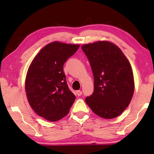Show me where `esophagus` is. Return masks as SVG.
<instances>
[{
  "instance_id": "1",
  "label": "esophagus",
  "mask_w": 154,
  "mask_h": 154,
  "mask_svg": "<svg viewBox=\"0 0 154 154\" xmlns=\"http://www.w3.org/2000/svg\"><path fill=\"white\" fill-rule=\"evenodd\" d=\"M76 94L78 96H80L82 94V92L81 90H77L76 91Z\"/></svg>"
}]
</instances>
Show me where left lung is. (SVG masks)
Wrapping results in <instances>:
<instances>
[{
  "label": "left lung",
  "mask_w": 154,
  "mask_h": 154,
  "mask_svg": "<svg viewBox=\"0 0 154 154\" xmlns=\"http://www.w3.org/2000/svg\"><path fill=\"white\" fill-rule=\"evenodd\" d=\"M94 76V92L85 102L94 113L105 119L119 116L130 104L134 94L132 69L118 46L98 41L82 47Z\"/></svg>",
  "instance_id": "obj_1"
}]
</instances>
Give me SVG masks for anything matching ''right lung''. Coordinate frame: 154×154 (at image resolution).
<instances>
[{"label": "right lung", "mask_w": 154, "mask_h": 154, "mask_svg": "<svg viewBox=\"0 0 154 154\" xmlns=\"http://www.w3.org/2000/svg\"><path fill=\"white\" fill-rule=\"evenodd\" d=\"M79 45L53 42L41 49L28 69L26 93L36 114L51 122L69 113L75 96L66 83L63 66Z\"/></svg>", "instance_id": "right-lung-1"}]
</instances>
